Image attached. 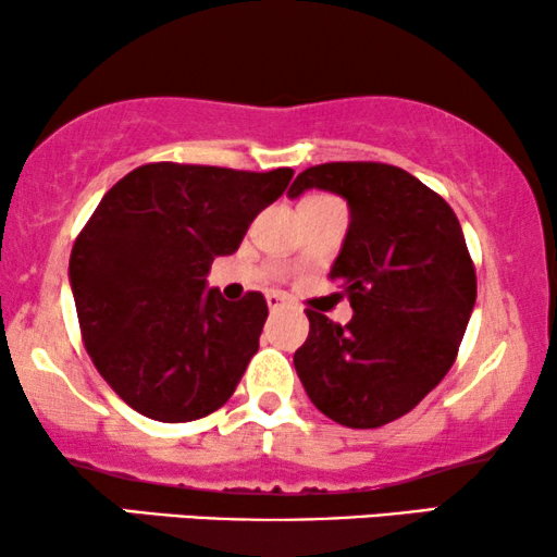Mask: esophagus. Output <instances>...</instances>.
<instances>
[{"label":"esophagus","mask_w":557,"mask_h":557,"mask_svg":"<svg viewBox=\"0 0 557 557\" xmlns=\"http://www.w3.org/2000/svg\"><path fill=\"white\" fill-rule=\"evenodd\" d=\"M265 301H269V309L271 312H278V309H284L288 301H286V296L281 294V292H271V294H265Z\"/></svg>","instance_id":"esophagus-1"}]
</instances>
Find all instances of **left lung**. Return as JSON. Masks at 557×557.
Wrapping results in <instances>:
<instances>
[{
	"label": "left lung",
	"mask_w": 557,
	"mask_h": 557,
	"mask_svg": "<svg viewBox=\"0 0 557 557\" xmlns=\"http://www.w3.org/2000/svg\"><path fill=\"white\" fill-rule=\"evenodd\" d=\"M309 189L348 201L350 225L330 278L350 296L341 327L309 309L294 368L317 409L352 430L399 420L450 371L475 305V271L458 216L420 178L386 163H322Z\"/></svg>",
	"instance_id": "obj_1"
}]
</instances>
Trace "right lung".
<instances>
[{"instance_id": "obj_1", "label": "right lung", "mask_w": 557, "mask_h": 557, "mask_svg": "<svg viewBox=\"0 0 557 557\" xmlns=\"http://www.w3.org/2000/svg\"><path fill=\"white\" fill-rule=\"evenodd\" d=\"M292 176L148 163L94 209L71 250V294L94 366L143 417L191 422L233 396L269 307L258 292L227 301L207 276Z\"/></svg>"}]
</instances>
